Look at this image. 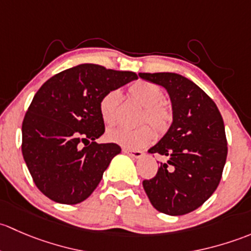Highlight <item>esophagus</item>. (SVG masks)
Here are the masks:
<instances>
[{
	"mask_svg": "<svg viewBox=\"0 0 251 251\" xmlns=\"http://www.w3.org/2000/svg\"><path fill=\"white\" fill-rule=\"evenodd\" d=\"M123 152L130 156L131 158H141L144 156V152L138 151V150H128V149H123Z\"/></svg>",
	"mask_w": 251,
	"mask_h": 251,
	"instance_id": "34e87169",
	"label": "esophagus"
}]
</instances>
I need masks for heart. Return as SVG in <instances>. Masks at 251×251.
<instances>
[{
    "mask_svg": "<svg viewBox=\"0 0 251 251\" xmlns=\"http://www.w3.org/2000/svg\"><path fill=\"white\" fill-rule=\"evenodd\" d=\"M128 92L131 99L144 107L140 125L147 123L151 125L159 135L168 131L173 123V110L164 100L163 89L152 82L136 81L129 87ZM120 101L121 93L116 89L102 95L99 101V112L105 123L113 125L116 122ZM151 127L141 126L138 129H126L123 126L110 128L105 136L110 143L117 144L128 150L143 149L154 139V132Z\"/></svg>",
    "mask_w": 251,
    "mask_h": 251,
    "instance_id": "1",
    "label": "heart"
}]
</instances>
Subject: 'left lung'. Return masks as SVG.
Here are the masks:
<instances>
[{"instance_id": "1", "label": "left lung", "mask_w": 251, "mask_h": 251, "mask_svg": "<svg viewBox=\"0 0 251 251\" xmlns=\"http://www.w3.org/2000/svg\"><path fill=\"white\" fill-rule=\"evenodd\" d=\"M164 87L170 97L173 123L149 150L168 161L143 186L152 205L168 215H185L200 208L219 186L227 157L224 120L204 90L173 72L139 74Z\"/></svg>"}]
</instances>
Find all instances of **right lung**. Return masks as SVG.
Instances as JSON below:
<instances>
[{
  "label": "right lung",
  "instance_id": "add662e5",
  "mask_svg": "<svg viewBox=\"0 0 251 251\" xmlns=\"http://www.w3.org/2000/svg\"><path fill=\"white\" fill-rule=\"evenodd\" d=\"M136 78L130 71L81 64L38 89L23 121L22 151L33 182L49 200L77 204L97 188L121 152L117 144L95 143L105 131L99 101Z\"/></svg>",
  "mask_w": 251,
  "mask_h": 251
}]
</instances>
